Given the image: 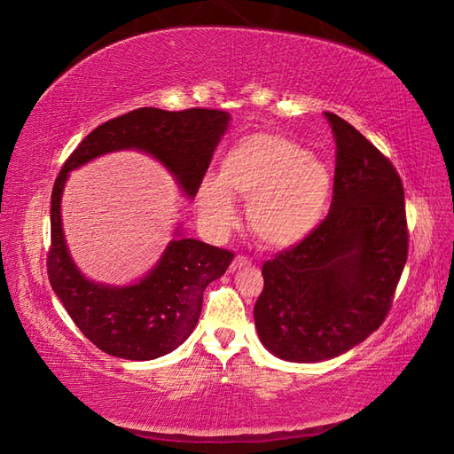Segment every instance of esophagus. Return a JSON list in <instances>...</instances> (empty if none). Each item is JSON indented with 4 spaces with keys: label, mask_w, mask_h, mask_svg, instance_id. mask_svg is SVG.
<instances>
[{
    "label": "esophagus",
    "mask_w": 454,
    "mask_h": 454,
    "mask_svg": "<svg viewBox=\"0 0 454 454\" xmlns=\"http://www.w3.org/2000/svg\"><path fill=\"white\" fill-rule=\"evenodd\" d=\"M249 259L247 257H244V255H236L234 257V261H231V265H230V270H236V269H241V267H246V265H249Z\"/></svg>",
    "instance_id": "34e87169"
}]
</instances>
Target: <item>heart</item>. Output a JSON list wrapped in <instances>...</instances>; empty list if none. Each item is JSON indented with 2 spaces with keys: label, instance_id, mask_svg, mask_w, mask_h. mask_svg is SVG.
I'll return each mask as SVG.
<instances>
[{
  "label": "heart",
  "instance_id": "1",
  "mask_svg": "<svg viewBox=\"0 0 454 454\" xmlns=\"http://www.w3.org/2000/svg\"><path fill=\"white\" fill-rule=\"evenodd\" d=\"M220 179L199 187V215L213 231L236 223L231 197L246 199L251 231L270 247L300 244L329 207L333 176L325 162L278 133L244 137L224 154Z\"/></svg>",
  "mask_w": 454,
  "mask_h": 454
}]
</instances>
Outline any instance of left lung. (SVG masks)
<instances>
[{"label":"left lung","instance_id":"8db88e82","mask_svg":"<svg viewBox=\"0 0 454 454\" xmlns=\"http://www.w3.org/2000/svg\"><path fill=\"white\" fill-rule=\"evenodd\" d=\"M336 168L331 210L311 234L262 265L255 326L288 362H323L381 326L408 257L396 168L350 123L326 112Z\"/></svg>","mask_w":454,"mask_h":454}]
</instances>
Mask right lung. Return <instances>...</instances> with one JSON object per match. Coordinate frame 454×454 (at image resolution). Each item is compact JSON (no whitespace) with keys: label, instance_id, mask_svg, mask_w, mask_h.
<instances>
[{"label":"right lung","instance_id":"1","mask_svg":"<svg viewBox=\"0 0 454 454\" xmlns=\"http://www.w3.org/2000/svg\"><path fill=\"white\" fill-rule=\"evenodd\" d=\"M228 121L223 110L139 108L98 125L61 166L51 192L48 278L73 323L102 352L123 360H154L172 352L195 329L205 288L224 275L234 253L176 238L158 265L133 286L90 282L73 265L63 239L59 203L67 174L100 154L139 149L158 158L184 193L193 197Z\"/></svg>","mask_w":454,"mask_h":454}]
</instances>
